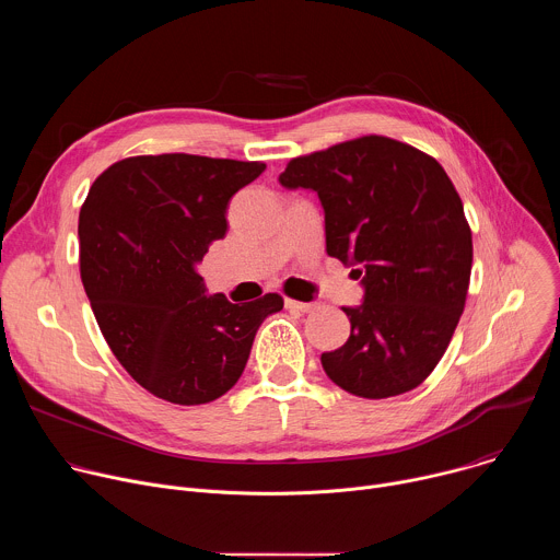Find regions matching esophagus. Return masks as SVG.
Instances as JSON below:
<instances>
[{
	"mask_svg": "<svg viewBox=\"0 0 560 560\" xmlns=\"http://www.w3.org/2000/svg\"><path fill=\"white\" fill-rule=\"evenodd\" d=\"M285 307L294 310V312H312L318 305L316 303H303V301H294V299H285Z\"/></svg>",
	"mask_w": 560,
	"mask_h": 560,
	"instance_id": "34e87169",
	"label": "esophagus"
}]
</instances>
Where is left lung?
I'll list each match as a JSON object with an SVG mask.
<instances>
[{"mask_svg":"<svg viewBox=\"0 0 560 560\" xmlns=\"http://www.w3.org/2000/svg\"><path fill=\"white\" fill-rule=\"evenodd\" d=\"M283 188L314 190L326 250L359 266L363 303L343 307L350 339L322 354L346 392L387 398L415 389L445 354L465 307L471 230L434 156L368 135L292 159Z\"/></svg>","mask_w":560,"mask_h":560,"instance_id":"8db88e82","label":"left lung"}]
</instances>
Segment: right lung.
Masks as SVG:
<instances>
[{
  "mask_svg": "<svg viewBox=\"0 0 560 560\" xmlns=\"http://www.w3.org/2000/svg\"><path fill=\"white\" fill-rule=\"evenodd\" d=\"M261 162L199 154L128 156L79 212V270L100 330L126 372L177 406L210 404L242 376L275 292L250 303L206 294L197 264L225 236L234 192Z\"/></svg>",
  "mask_w": 560,
  "mask_h": 560,
  "instance_id": "right-lung-1",
  "label": "right lung"
}]
</instances>
